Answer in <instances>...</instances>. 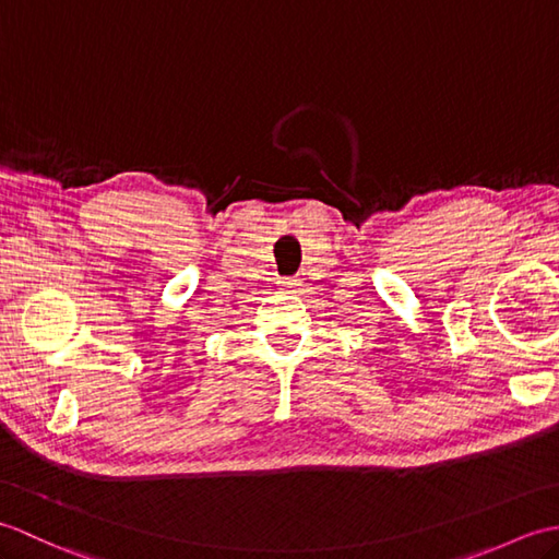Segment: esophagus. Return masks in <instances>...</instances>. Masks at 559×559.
<instances>
[{
  "mask_svg": "<svg viewBox=\"0 0 559 559\" xmlns=\"http://www.w3.org/2000/svg\"><path fill=\"white\" fill-rule=\"evenodd\" d=\"M300 278L298 276H293V278H286V281H283V286H286V288H290V290H295V288H298L300 286Z\"/></svg>",
  "mask_w": 559,
  "mask_h": 559,
  "instance_id": "obj_1",
  "label": "esophagus"
}]
</instances>
